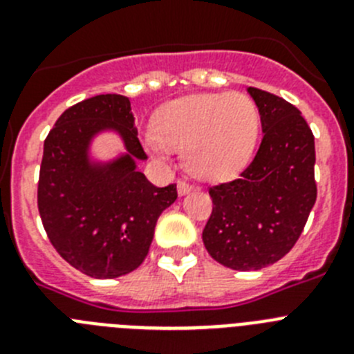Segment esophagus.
<instances>
[{
	"label": "esophagus",
	"instance_id": "1",
	"mask_svg": "<svg viewBox=\"0 0 354 354\" xmlns=\"http://www.w3.org/2000/svg\"><path fill=\"white\" fill-rule=\"evenodd\" d=\"M177 192H179V196H184L193 192V186L189 183H186V180H179L177 183Z\"/></svg>",
	"mask_w": 354,
	"mask_h": 354
}]
</instances>
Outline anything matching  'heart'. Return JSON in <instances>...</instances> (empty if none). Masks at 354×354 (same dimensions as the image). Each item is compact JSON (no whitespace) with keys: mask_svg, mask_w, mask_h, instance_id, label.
Listing matches in <instances>:
<instances>
[{"mask_svg":"<svg viewBox=\"0 0 354 354\" xmlns=\"http://www.w3.org/2000/svg\"><path fill=\"white\" fill-rule=\"evenodd\" d=\"M259 127L257 106L245 93H198L161 106L145 145L159 158L183 149L184 165L193 175L223 180L248 165Z\"/></svg>","mask_w":354,"mask_h":354,"instance_id":"obj_1","label":"heart"}]
</instances>
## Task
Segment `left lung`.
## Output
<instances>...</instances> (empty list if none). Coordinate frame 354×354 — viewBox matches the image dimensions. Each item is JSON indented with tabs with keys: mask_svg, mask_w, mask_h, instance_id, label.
Returning <instances> with one entry per match:
<instances>
[{
	"mask_svg": "<svg viewBox=\"0 0 354 354\" xmlns=\"http://www.w3.org/2000/svg\"><path fill=\"white\" fill-rule=\"evenodd\" d=\"M262 138L239 179L209 189L212 214L202 239L216 262L236 271L262 270L290 252L315 204L314 134L299 109L250 86Z\"/></svg>",
	"mask_w": 354,
	"mask_h": 354,
	"instance_id": "obj_1",
	"label": "left lung"
}]
</instances>
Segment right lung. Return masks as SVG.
<instances>
[{
	"label": "right lung",
	"mask_w": 354,
	"mask_h": 354,
	"mask_svg": "<svg viewBox=\"0 0 354 354\" xmlns=\"http://www.w3.org/2000/svg\"><path fill=\"white\" fill-rule=\"evenodd\" d=\"M115 132L127 149L117 158H91L93 140ZM147 154L131 101L106 93L65 109L44 142L39 212L51 245L81 273L117 278L145 261L158 218L177 187H158L138 170Z\"/></svg>",
	"instance_id": "add662e5"
}]
</instances>
